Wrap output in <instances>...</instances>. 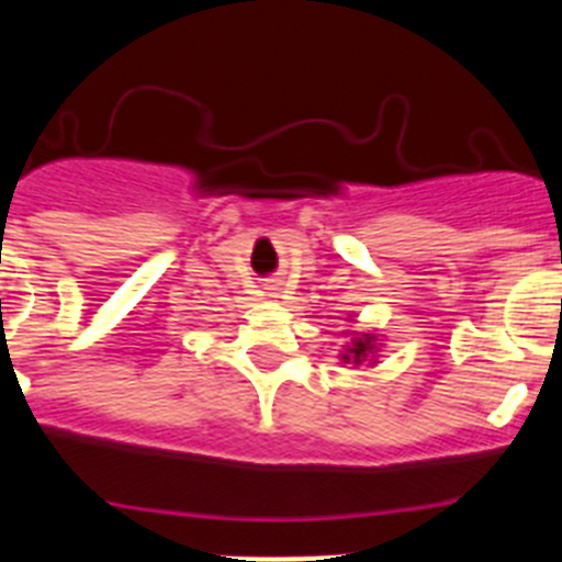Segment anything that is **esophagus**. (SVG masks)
<instances>
[{"label":"esophagus","instance_id":"esophagus-1","mask_svg":"<svg viewBox=\"0 0 562 562\" xmlns=\"http://www.w3.org/2000/svg\"><path fill=\"white\" fill-rule=\"evenodd\" d=\"M267 290H270V297H278V295H281V292H278V286H267Z\"/></svg>","mask_w":562,"mask_h":562}]
</instances>
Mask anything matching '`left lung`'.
Segmentation results:
<instances>
[{"instance_id": "8db88e82", "label": "left lung", "mask_w": 562, "mask_h": 562, "mask_svg": "<svg viewBox=\"0 0 562 562\" xmlns=\"http://www.w3.org/2000/svg\"><path fill=\"white\" fill-rule=\"evenodd\" d=\"M346 321H355V315H346ZM380 349L382 340L380 335L374 331H355L346 329V346L337 357H340L342 366H362V362H369V366H376L380 362Z\"/></svg>"}]
</instances>
